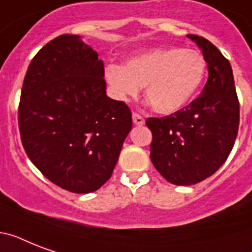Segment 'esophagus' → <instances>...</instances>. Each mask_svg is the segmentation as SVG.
Here are the masks:
<instances>
[{"label": "esophagus", "mask_w": 252, "mask_h": 252, "mask_svg": "<svg viewBox=\"0 0 252 252\" xmlns=\"http://www.w3.org/2000/svg\"><path fill=\"white\" fill-rule=\"evenodd\" d=\"M132 119H133V123L136 126H144V123H145L144 118H142L140 114H137V112H133V114H132Z\"/></svg>", "instance_id": "obj_1"}]
</instances>
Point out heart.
<instances>
[{
    "mask_svg": "<svg viewBox=\"0 0 252 252\" xmlns=\"http://www.w3.org/2000/svg\"><path fill=\"white\" fill-rule=\"evenodd\" d=\"M207 72L201 53L195 49L156 48L138 53L124 66L110 64L104 78L115 98L126 100L144 94L156 112L174 114L197 94Z\"/></svg>",
    "mask_w": 252,
    "mask_h": 252,
    "instance_id": "obj_1",
    "label": "heart"
}]
</instances>
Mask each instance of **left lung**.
<instances>
[{
    "label": "left lung",
    "mask_w": 252,
    "mask_h": 252,
    "mask_svg": "<svg viewBox=\"0 0 252 252\" xmlns=\"http://www.w3.org/2000/svg\"><path fill=\"white\" fill-rule=\"evenodd\" d=\"M203 51L208 81L188 106L165 118H148L150 159L167 182L191 186L213 175L226 161L239 126V102L231 65L205 37L188 35Z\"/></svg>",
    "instance_id": "1"
}]
</instances>
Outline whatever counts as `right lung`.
Returning <instances> with one entry per match:
<instances>
[{
    "label": "right lung",
    "instance_id": "1",
    "mask_svg": "<svg viewBox=\"0 0 252 252\" xmlns=\"http://www.w3.org/2000/svg\"><path fill=\"white\" fill-rule=\"evenodd\" d=\"M22 145L59 187L89 193L110 179L132 112L106 95L104 66L78 35L55 37L30 63L18 107Z\"/></svg>",
    "mask_w": 252,
    "mask_h": 252
}]
</instances>
